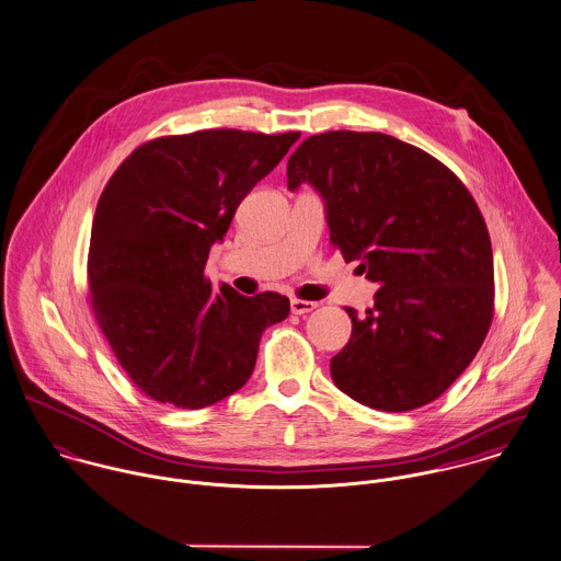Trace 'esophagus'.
Returning a JSON list of instances; mask_svg holds the SVG:
<instances>
[{
    "mask_svg": "<svg viewBox=\"0 0 561 561\" xmlns=\"http://www.w3.org/2000/svg\"><path fill=\"white\" fill-rule=\"evenodd\" d=\"M317 308H319V304H314V301H306V299H293L290 301L293 314H308V312H312Z\"/></svg>",
    "mask_w": 561,
    "mask_h": 561,
    "instance_id": "34e87169",
    "label": "esophagus"
}]
</instances>
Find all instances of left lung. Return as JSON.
Here are the masks:
<instances>
[{"label": "left lung", "mask_w": 561, "mask_h": 561, "mask_svg": "<svg viewBox=\"0 0 561 561\" xmlns=\"http://www.w3.org/2000/svg\"><path fill=\"white\" fill-rule=\"evenodd\" d=\"M288 188L325 199L330 240L381 288L332 357L353 401L408 412L436 401L472 362L494 317L483 215L463 182L427 151L381 131H325L288 158Z\"/></svg>", "instance_id": "left-lung-1"}]
</instances>
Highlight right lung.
I'll list each match as a JSON object with an SVG mask.
<instances>
[{"label":"right lung","instance_id":"obj_1","mask_svg":"<svg viewBox=\"0 0 561 561\" xmlns=\"http://www.w3.org/2000/svg\"><path fill=\"white\" fill-rule=\"evenodd\" d=\"M299 136H160L108 180L91 229L89 301L121 368L149 399L199 410L229 397L251 377L262 332L288 317V297L215 290L204 271L240 202Z\"/></svg>","mask_w":561,"mask_h":561}]
</instances>
